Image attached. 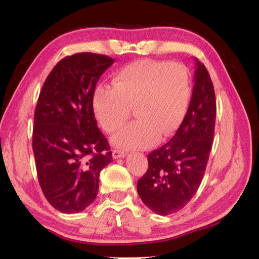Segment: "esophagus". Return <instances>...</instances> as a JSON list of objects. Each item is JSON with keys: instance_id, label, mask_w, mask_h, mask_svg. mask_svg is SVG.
<instances>
[{"instance_id": "obj_1", "label": "esophagus", "mask_w": 259, "mask_h": 259, "mask_svg": "<svg viewBox=\"0 0 259 259\" xmlns=\"http://www.w3.org/2000/svg\"><path fill=\"white\" fill-rule=\"evenodd\" d=\"M125 155H126V153H125L124 151L119 150V149H114V150L112 151V157H113V159L123 158V157H125Z\"/></svg>"}]
</instances>
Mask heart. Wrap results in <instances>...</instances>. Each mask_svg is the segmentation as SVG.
Listing matches in <instances>:
<instances>
[{
    "label": "heart",
    "mask_w": 259,
    "mask_h": 259,
    "mask_svg": "<svg viewBox=\"0 0 259 259\" xmlns=\"http://www.w3.org/2000/svg\"><path fill=\"white\" fill-rule=\"evenodd\" d=\"M112 84L96 88L92 108L99 124L109 134L123 125L134 108L138 120L112 137V144L121 149L148 148L158 137L174 135L188 111L191 81L181 63L139 60L121 68Z\"/></svg>",
    "instance_id": "b5f03b06"
}]
</instances>
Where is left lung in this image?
I'll list each match as a JSON object with an SVG mask.
<instances>
[{
  "label": "left lung",
  "mask_w": 259,
  "mask_h": 259,
  "mask_svg": "<svg viewBox=\"0 0 259 259\" xmlns=\"http://www.w3.org/2000/svg\"><path fill=\"white\" fill-rule=\"evenodd\" d=\"M196 61L191 100L177 133L148 155V170L137 184L145 205L162 216L177 212L195 196L211 150L216 99L205 65Z\"/></svg>",
  "instance_id": "obj_1"
}]
</instances>
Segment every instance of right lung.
Here are the masks:
<instances>
[{"label": "right lung", "instance_id": "1", "mask_svg": "<svg viewBox=\"0 0 259 259\" xmlns=\"http://www.w3.org/2000/svg\"><path fill=\"white\" fill-rule=\"evenodd\" d=\"M113 62L89 52L64 58L38 96L32 139L38 184L50 205L61 212H79L91 205L99 175L112 161L108 140L98 128L92 97Z\"/></svg>", "mask_w": 259, "mask_h": 259}]
</instances>
